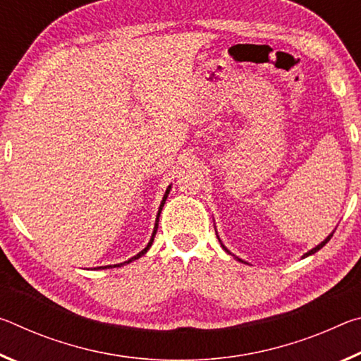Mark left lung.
Returning a JSON list of instances; mask_svg holds the SVG:
<instances>
[{"mask_svg":"<svg viewBox=\"0 0 361 361\" xmlns=\"http://www.w3.org/2000/svg\"><path fill=\"white\" fill-rule=\"evenodd\" d=\"M331 237H333V234H329V235L326 237V239H325V240H323L322 243H319V245H317L315 248H312V250H310V252H307V253H305V255L302 256V258H307V256H310V255H314V253H317V252H319V250H320V248H323V247H325V245H326V243L329 242V239H331ZM219 242H221V240H219ZM223 248L226 250V252H228V248H226L224 245H223ZM237 259H239V261H242L240 258H237ZM242 262H243V261H242Z\"/></svg>","mask_w":361,"mask_h":361,"instance_id":"left-lung-1","label":"left lung"}]
</instances>
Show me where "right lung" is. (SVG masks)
Returning <instances> with one entry per match:
<instances>
[{
    "label": "right lung",
    "instance_id": "add662e5",
    "mask_svg": "<svg viewBox=\"0 0 361 361\" xmlns=\"http://www.w3.org/2000/svg\"><path fill=\"white\" fill-rule=\"evenodd\" d=\"M170 188L172 186H169L167 188V191H166V194H164V197H162V202H161V207H159V212H157V218H156V224H154V231H152V235H151V240L148 242V245H146L142 252H140L138 255H135L133 256V258H130L129 261H126V262H121V264H114V266H102L103 269L105 267H121V266H124V264H129V262H132V261H135V259H138L140 256H143L146 252H148L149 250V247H151V243H152V240H154V235H156V231H157V226H159V216H161V212H162V207H164V204H166V200H167V195H169V192H170Z\"/></svg>",
    "mask_w": 361,
    "mask_h": 361
}]
</instances>
